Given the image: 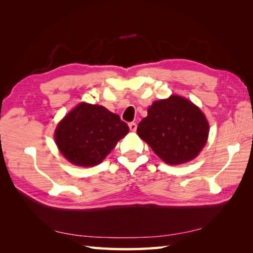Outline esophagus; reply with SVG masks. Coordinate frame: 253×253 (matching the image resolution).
Returning a JSON list of instances; mask_svg holds the SVG:
<instances>
[{
    "instance_id": "esophagus-1",
    "label": "esophagus",
    "mask_w": 253,
    "mask_h": 253,
    "mask_svg": "<svg viewBox=\"0 0 253 253\" xmlns=\"http://www.w3.org/2000/svg\"><path fill=\"white\" fill-rule=\"evenodd\" d=\"M128 127H129V129H131V131L135 132L136 129H137V125L135 124V122H129V124H128Z\"/></svg>"
}]
</instances>
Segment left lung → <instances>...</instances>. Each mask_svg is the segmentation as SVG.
<instances>
[{
    "instance_id": "8db88e82",
    "label": "left lung",
    "mask_w": 253,
    "mask_h": 253,
    "mask_svg": "<svg viewBox=\"0 0 253 253\" xmlns=\"http://www.w3.org/2000/svg\"><path fill=\"white\" fill-rule=\"evenodd\" d=\"M137 134L166 164L176 166L200 154L208 139L209 125L200 108L172 95L153 102Z\"/></svg>"
}]
</instances>
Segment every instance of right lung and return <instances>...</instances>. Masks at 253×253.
Wrapping results in <instances>:
<instances>
[{
	"label": "right lung",
	"instance_id": "obj_1",
	"mask_svg": "<svg viewBox=\"0 0 253 253\" xmlns=\"http://www.w3.org/2000/svg\"><path fill=\"white\" fill-rule=\"evenodd\" d=\"M128 133L117 114L101 105L80 103L59 122L55 140L68 162L80 167L100 164Z\"/></svg>",
	"mask_w": 253,
	"mask_h": 253
}]
</instances>
